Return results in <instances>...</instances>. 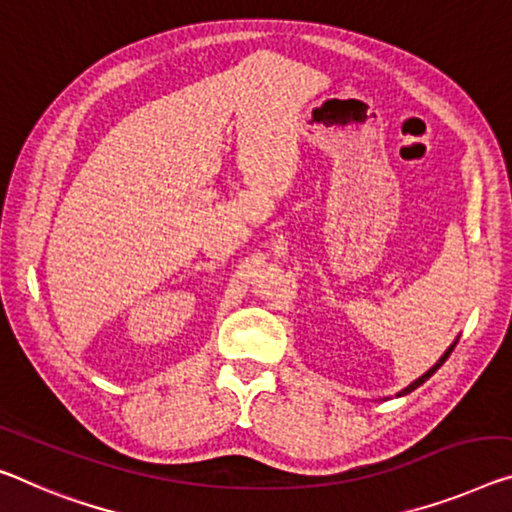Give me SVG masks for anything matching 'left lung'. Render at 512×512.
Segmentation results:
<instances>
[{
    "mask_svg": "<svg viewBox=\"0 0 512 512\" xmlns=\"http://www.w3.org/2000/svg\"><path fill=\"white\" fill-rule=\"evenodd\" d=\"M455 343H458V341H453L451 345H448V350L444 352V355H442V357H439V361H437V364H435V366H432V368H430V371H426V373H423V375L419 377V380H414V382L410 384V387H405L403 391H398V396H405V393H412V391H414L416 387H421V384H423V382H426L430 375H435V371H437V368H439V366H442V364H444V361L448 359V355H451V352H453V348H455Z\"/></svg>",
    "mask_w": 512,
    "mask_h": 512,
    "instance_id": "1",
    "label": "left lung"
}]
</instances>
